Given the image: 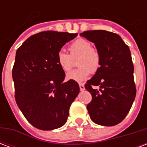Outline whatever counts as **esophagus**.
<instances>
[{
	"label": "esophagus",
	"instance_id": "obj_1",
	"mask_svg": "<svg viewBox=\"0 0 147 147\" xmlns=\"http://www.w3.org/2000/svg\"><path fill=\"white\" fill-rule=\"evenodd\" d=\"M80 90H85V86H84V84H83V83H80Z\"/></svg>",
	"mask_w": 147,
	"mask_h": 147
}]
</instances>
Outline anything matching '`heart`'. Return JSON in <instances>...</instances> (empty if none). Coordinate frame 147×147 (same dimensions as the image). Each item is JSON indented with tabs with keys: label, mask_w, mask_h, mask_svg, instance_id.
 Masks as SVG:
<instances>
[{
	"label": "heart",
	"mask_w": 147,
	"mask_h": 147,
	"mask_svg": "<svg viewBox=\"0 0 147 147\" xmlns=\"http://www.w3.org/2000/svg\"><path fill=\"white\" fill-rule=\"evenodd\" d=\"M70 54L60 50L57 55V61L62 71L67 72L73 67L75 59L77 60L78 68L67 75L68 80L78 83L83 82L90 73H95L101 67V56L98 51L92 48L91 42L83 38L76 39L68 47Z\"/></svg>",
	"instance_id": "obj_1"
}]
</instances>
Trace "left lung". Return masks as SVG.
<instances>
[{"label":"left lung","mask_w":147,"mask_h":147,"mask_svg":"<svg viewBox=\"0 0 147 147\" xmlns=\"http://www.w3.org/2000/svg\"><path fill=\"white\" fill-rule=\"evenodd\" d=\"M80 36L94 42L101 56V67L85 84L92 95L86 109L95 123L114 126L126 117L136 95L129 47L117 34L106 30H87Z\"/></svg>","instance_id":"left-lung-1"}]
</instances>
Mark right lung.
<instances>
[{
    "label": "right lung",
    "instance_id": "add662e5",
    "mask_svg": "<svg viewBox=\"0 0 147 147\" xmlns=\"http://www.w3.org/2000/svg\"><path fill=\"white\" fill-rule=\"evenodd\" d=\"M77 35L42 31L27 38L16 51L12 68L15 98L25 118L38 129L63 126L79 94L77 82H63L65 73L57 61L58 52Z\"/></svg>",
    "mask_w": 147,
    "mask_h": 147
}]
</instances>
